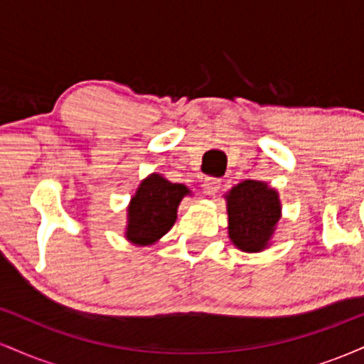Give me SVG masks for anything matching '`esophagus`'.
<instances>
[{"instance_id": "1", "label": "esophagus", "mask_w": 364, "mask_h": 364, "mask_svg": "<svg viewBox=\"0 0 364 364\" xmlns=\"http://www.w3.org/2000/svg\"><path fill=\"white\" fill-rule=\"evenodd\" d=\"M202 188H203V193L215 195L220 188V179L219 178H205Z\"/></svg>"}]
</instances>
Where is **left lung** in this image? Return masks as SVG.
I'll return each mask as SVG.
<instances>
[{"label": "left lung", "mask_w": 364, "mask_h": 364, "mask_svg": "<svg viewBox=\"0 0 364 364\" xmlns=\"http://www.w3.org/2000/svg\"><path fill=\"white\" fill-rule=\"evenodd\" d=\"M229 237L243 252H260L281 219L277 191L262 181L246 179L228 195Z\"/></svg>", "instance_id": "left-lung-1"}]
</instances>
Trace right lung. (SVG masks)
Segmentation results:
<instances>
[{
    "label": "right lung",
    "instance_id": "add662e5",
    "mask_svg": "<svg viewBox=\"0 0 364 364\" xmlns=\"http://www.w3.org/2000/svg\"><path fill=\"white\" fill-rule=\"evenodd\" d=\"M185 195V185L171 183L159 174L144 179L128 208V240L141 246L156 243L176 223L178 205Z\"/></svg>",
    "mask_w": 364,
    "mask_h": 364
}]
</instances>
